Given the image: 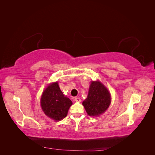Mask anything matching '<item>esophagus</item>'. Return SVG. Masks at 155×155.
Segmentation results:
<instances>
[{
  "label": "esophagus",
  "instance_id": "34e87169",
  "mask_svg": "<svg viewBox=\"0 0 155 155\" xmlns=\"http://www.w3.org/2000/svg\"><path fill=\"white\" fill-rule=\"evenodd\" d=\"M74 100L76 101V102H80L81 101V99L79 97H76L74 98Z\"/></svg>",
  "mask_w": 155,
  "mask_h": 155
}]
</instances>
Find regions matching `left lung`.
<instances>
[{"label":"left lung","mask_w":155,"mask_h":155,"mask_svg":"<svg viewBox=\"0 0 155 155\" xmlns=\"http://www.w3.org/2000/svg\"><path fill=\"white\" fill-rule=\"evenodd\" d=\"M110 94L99 81H92L88 96L83 105L89 116H96L104 113L110 104Z\"/></svg>","instance_id":"8db88e82"}]
</instances>
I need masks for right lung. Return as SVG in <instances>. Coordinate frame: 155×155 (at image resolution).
<instances>
[{
	"instance_id": "right-lung-1",
	"label": "right lung",
	"mask_w": 155,
	"mask_h": 155,
	"mask_svg": "<svg viewBox=\"0 0 155 155\" xmlns=\"http://www.w3.org/2000/svg\"><path fill=\"white\" fill-rule=\"evenodd\" d=\"M72 102L65 97L60 90L58 82L51 84L41 96V105L46 116L55 121L61 120L67 116Z\"/></svg>"
}]
</instances>
